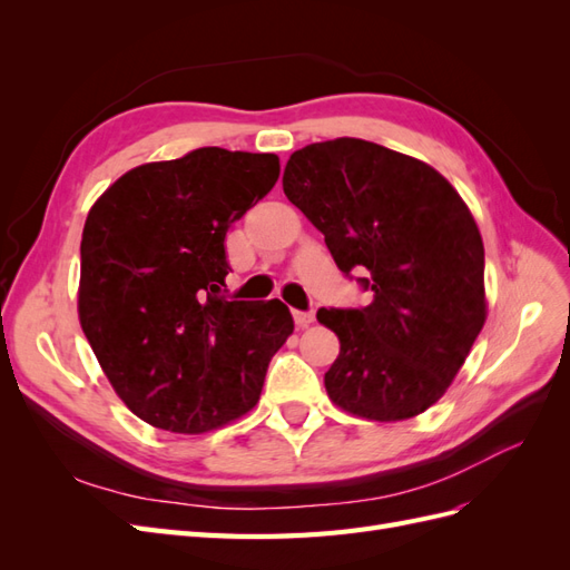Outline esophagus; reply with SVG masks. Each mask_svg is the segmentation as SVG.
<instances>
[{
    "label": "esophagus",
    "mask_w": 570,
    "mask_h": 570,
    "mask_svg": "<svg viewBox=\"0 0 570 570\" xmlns=\"http://www.w3.org/2000/svg\"><path fill=\"white\" fill-rule=\"evenodd\" d=\"M292 316H295V323L302 325V327H306L308 323H314V318H316L314 312H297V308H295V312H292Z\"/></svg>",
    "instance_id": "obj_1"
}]
</instances>
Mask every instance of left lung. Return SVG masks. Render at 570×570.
<instances>
[{"label":"left lung","instance_id":"left-lung-1","mask_svg":"<svg viewBox=\"0 0 570 570\" xmlns=\"http://www.w3.org/2000/svg\"><path fill=\"white\" fill-rule=\"evenodd\" d=\"M283 189L325 235L344 275L364 273L368 306L318 308L340 354L331 400L368 421H404L452 385L485 325V247L456 189L433 166L337 137L292 154Z\"/></svg>","mask_w":570,"mask_h":570}]
</instances>
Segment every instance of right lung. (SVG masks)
Here are the masks:
<instances>
[{"label": "right lung", "mask_w": 570, "mask_h": 570, "mask_svg": "<svg viewBox=\"0 0 570 570\" xmlns=\"http://www.w3.org/2000/svg\"><path fill=\"white\" fill-rule=\"evenodd\" d=\"M281 176L275 154L199 147L120 176L88 214L78 316L145 423L197 435L245 416L295 331L281 299L228 302L226 233Z\"/></svg>", "instance_id": "add662e5"}]
</instances>
